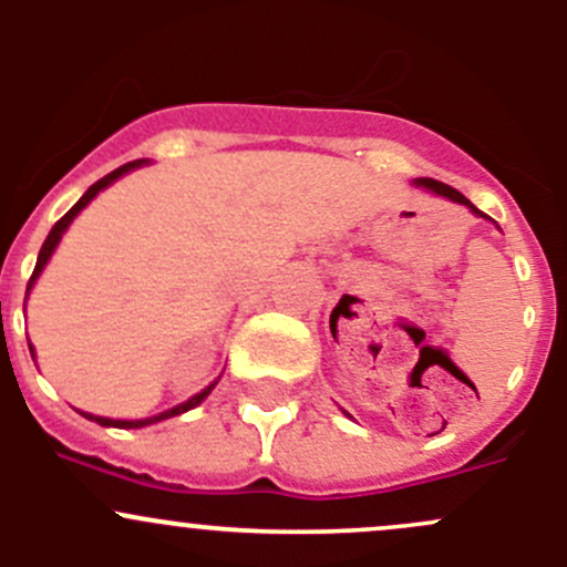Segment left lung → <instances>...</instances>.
I'll use <instances>...</instances> for the list:
<instances>
[{"label": "left lung", "mask_w": 567, "mask_h": 567, "mask_svg": "<svg viewBox=\"0 0 567 567\" xmlns=\"http://www.w3.org/2000/svg\"><path fill=\"white\" fill-rule=\"evenodd\" d=\"M416 186H425V188H431V192H436V194H442V197H450L453 199V203H461V205H468V208L474 210V214L477 216H485L483 210H477L474 208L472 203H468L466 197H463V194L458 192V188H453V186H447V183H442V181H433V177H420V181H416Z\"/></svg>", "instance_id": "obj_1"}]
</instances>
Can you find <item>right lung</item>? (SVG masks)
Listing matches in <instances>:
<instances>
[{
	"mask_svg": "<svg viewBox=\"0 0 567 567\" xmlns=\"http://www.w3.org/2000/svg\"><path fill=\"white\" fill-rule=\"evenodd\" d=\"M140 164H142V158H136V162H128V164H123V167H117V169H114V173H109V175H104V177H101V181H95V183H93V186H90V188H87V192H84V194H82V199H79V203H76V205H73V208H71V210H68V214H65V216H62V219H60V221H56V225H54V227H51L49 238H45V241H43V247H40V255H38V262H35V271H32V277H30V285H27V293H30V288H32V285H35L38 274H40V271H43V266H45V262H49L51 251H54V247H56V244H60L62 233H65V230H68V225H71V221H73V216H76V214H79V210H82V208H84V205H87V203H90V199H93V197H95V194H99V192H101V188H106V186H109V183H112V181H117V177H120V175H123V173H128V169L140 167ZM30 351H32V348H30ZM214 386H216V384H210V386H208V390H203V392H199V394H194V398H192V400H186V403L175 405V409L164 411V414H158V416H151V420H134V422H125V420H106V416H93V414H84V416H87V420H95V422H99V425H109V427H142V425H151V422H158V420H167V416L183 414V411L194 409V405H199V403H203V400H205V398H208V392H210V390H214Z\"/></svg>",
	"mask_w": 567,
	"mask_h": 567,
	"instance_id": "obj_1",
	"label": "right lung"
}]
</instances>
